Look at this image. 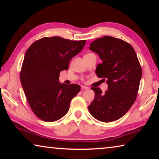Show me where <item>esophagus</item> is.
Instances as JSON below:
<instances>
[{
	"instance_id": "obj_1",
	"label": "esophagus",
	"mask_w": 159,
	"mask_h": 159,
	"mask_svg": "<svg viewBox=\"0 0 159 159\" xmlns=\"http://www.w3.org/2000/svg\"><path fill=\"white\" fill-rule=\"evenodd\" d=\"M81 89L82 90H88V88L87 86H85V85H81Z\"/></svg>"
}]
</instances>
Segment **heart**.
Listing matches in <instances>:
<instances>
[{
    "mask_svg": "<svg viewBox=\"0 0 159 159\" xmlns=\"http://www.w3.org/2000/svg\"><path fill=\"white\" fill-rule=\"evenodd\" d=\"M87 55H88V54H87Z\"/></svg>",
    "mask_w": 159,
    "mask_h": 159,
    "instance_id": "1",
    "label": "heart"
}]
</instances>
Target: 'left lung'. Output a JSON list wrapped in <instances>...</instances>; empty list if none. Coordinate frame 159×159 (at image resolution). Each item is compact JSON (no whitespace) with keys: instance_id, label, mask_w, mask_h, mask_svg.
Masks as SVG:
<instances>
[{"instance_id":"obj_1","label":"left lung","mask_w":159,"mask_h":159,"mask_svg":"<svg viewBox=\"0 0 159 159\" xmlns=\"http://www.w3.org/2000/svg\"><path fill=\"white\" fill-rule=\"evenodd\" d=\"M89 49L98 54L102 64L97 66L99 78L107 80L108 90L92 87L95 98L88 106L90 114L102 122H111L123 116L138 95L142 71L135 51L120 39L104 36L90 43Z\"/></svg>"}]
</instances>
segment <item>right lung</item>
Masks as SVG:
<instances>
[{"label":"right lung","instance_id":"right-lung-1","mask_svg":"<svg viewBox=\"0 0 159 159\" xmlns=\"http://www.w3.org/2000/svg\"><path fill=\"white\" fill-rule=\"evenodd\" d=\"M85 41L44 37L26 50L20 71L21 83L32 111L43 121L62 118L71 99L80 90L77 84L60 83L59 76L61 71L68 69L71 59L82 50Z\"/></svg>","mask_w":159,"mask_h":159}]
</instances>
